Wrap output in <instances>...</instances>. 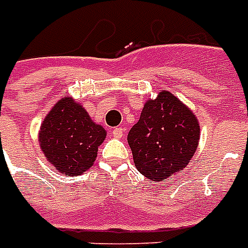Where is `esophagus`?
<instances>
[{
    "label": "esophagus",
    "instance_id": "esophagus-1",
    "mask_svg": "<svg viewBox=\"0 0 248 248\" xmlns=\"http://www.w3.org/2000/svg\"><path fill=\"white\" fill-rule=\"evenodd\" d=\"M124 127H115V129L111 130V135H113L114 138H122V137H124Z\"/></svg>",
    "mask_w": 248,
    "mask_h": 248
}]
</instances>
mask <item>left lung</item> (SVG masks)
Masks as SVG:
<instances>
[{
    "instance_id": "1",
    "label": "left lung",
    "mask_w": 248,
    "mask_h": 248,
    "mask_svg": "<svg viewBox=\"0 0 248 248\" xmlns=\"http://www.w3.org/2000/svg\"><path fill=\"white\" fill-rule=\"evenodd\" d=\"M199 140L196 115L167 91L144 104L127 135L135 167L152 181L166 180L188 166Z\"/></svg>"
}]
</instances>
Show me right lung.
Here are the masks:
<instances>
[{"label":"right lung","mask_w":248,"mask_h":248,"mask_svg":"<svg viewBox=\"0 0 248 248\" xmlns=\"http://www.w3.org/2000/svg\"><path fill=\"white\" fill-rule=\"evenodd\" d=\"M105 129L94 124L87 110L64 97L49 110L40 126L42 151L60 173L81 175L93 166Z\"/></svg>","instance_id":"right-lung-1"}]
</instances>
